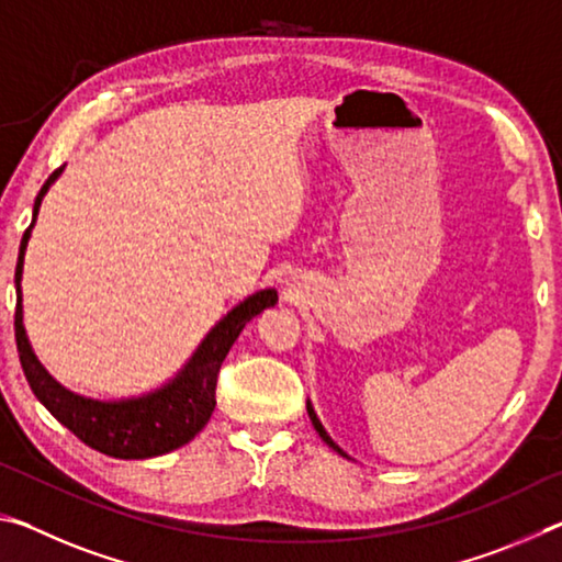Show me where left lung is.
Returning a JSON list of instances; mask_svg holds the SVG:
<instances>
[{
    "label": "left lung",
    "instance_id": "8db88e82",
    "mask_svg": "<svg viewBox=\"0 0 562 562\" xmlns=\"http://www.w3.org/2000/svg\"><path fill=\"white\" fill-rule=\"evenodd\" d=\"M307 414H310V418H312V426H315V429H317V434L322 436V441H325L327 446H331V449H335L337 453H341V456H345V451H341V449H339V446H337L335 441H331V439H329V434L325 431V426H322V424H319V418H317V414H315V408H312L310 404H307Z\"/></svg>",
    "mask_w": 562,
    "mask_h": 562
}]
</instances>
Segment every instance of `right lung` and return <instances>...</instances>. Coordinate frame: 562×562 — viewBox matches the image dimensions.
Masks as SVG:
<instances>
[{
	"mask_svg": "<svg viewBox=\"0 0 562 562\" xmlns=\"http://www.w3.org/2000/svg\"><path fill=\"white\" fill-rule=\"evenodd\" d=\"M64 170L56 168L46 178L40 195L34 201L32 225L24 231L22 245H19L16 260V312H14V337L19 349V361H22L24 376L30 382L36 398L59 418L66 429L74 431L79 439L113 459H150L178 449V446L195 439L198 431L211 418L215 408V386L217 372H221L223 359L235 345L237 335L252 317H258L265 307H272L278 302V292L262 290L255 292L252 297L237 304L233 312H227L217 325L207 331V337L195 349L188 364L180 369L176 379H170L166 386L156 389L146 396L123 398V402H97L64 389L54 382L49 372L34 357L22 325V268H24V250L30 243L32 227L40 213L42 198Z\"/></svg>",
	"mask_w": 562,
	"mask_h": 562,
	"instance_id": "1",
	"label": "right lung"
}]
</instances>
